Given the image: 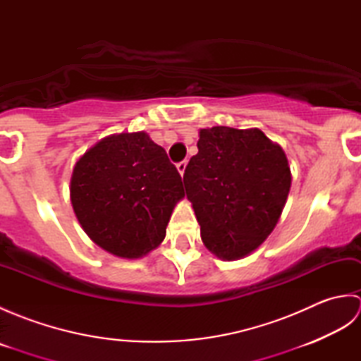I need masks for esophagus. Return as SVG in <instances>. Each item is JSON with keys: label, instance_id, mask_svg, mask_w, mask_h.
Returning a JSON list of instances; mask_svg holds the SVG:
<instances>
[{"label": "esophagus", "instance_id": "34e87169", "mask_svg": "<svg viewBox=\"0 0 361 361\" xmlns=\"http://www.w3.org/2000/svg\"><path fill=\"white\" fill-rule=\"evenodd\" d=\"M186 166H188V161L185 159V161H180L178 164H176V169H178V172L183 175L185 173V171H186Z\"/></svg>", "mask_w": 361, "mask_h": 361}]
</instances>
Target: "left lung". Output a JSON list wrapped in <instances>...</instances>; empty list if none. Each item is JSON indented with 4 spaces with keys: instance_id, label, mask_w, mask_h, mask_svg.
Here are the masks:
<instances>
[{
    "instance_id": "8db88e82",
    "label": "left lung",
    "mask_w": 361,
    "mask_h": 361,
    "mask_svg": "<svg viewBox=\"0 0 361 361\" xmlns=\"http://www.w3.org/2000/svg\"><path fill=\"white\" fill-rule=\"evenodd\" d=\"M183 181L206 248L224 260L248 256L271 234L286 206V152L259 128L200 130Z\"/></svg>"
}]
</instances>
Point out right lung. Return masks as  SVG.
<instances>
[{"instance_id": "obj_1", "label": "right lung", "mask_w": 361, "mask_h": 361, "mask_svg": "<svg viewBox=\"0 0 361 361\" xmlns=\"http://www.w3.org/2000/svg\"><path fill=\"white\" fill-rule=\"evenodd\" d=\"M83 231L114 256L137 259L166 237L181 176L147 133L106 136L75 163L70 188Z\"/></svg>"}]
</instances>
